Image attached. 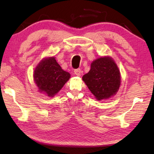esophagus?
Listing matches in <instances>:
<instances>
[{"label": "esophagus", "mask_w": 154, "mask_h": 154, "mask_svg": "<svg viewBox=\"0 0 154 154\" xmlns=\"http://www.w3.org/2000/svg\"><path fill=\"white\" fill-rule=\"evenodd\" d=\"M74 74L77 75V76H80V74H81V70L80 69H76L74 70Z\"/></svg>", "instance_id": "34e87169"}]
</instances>
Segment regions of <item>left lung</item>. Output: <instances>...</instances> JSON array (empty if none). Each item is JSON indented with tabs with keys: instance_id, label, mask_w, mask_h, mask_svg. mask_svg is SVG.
Segmentation results:
<instances>
[{
	"instance_id": "8db88e82",
	"label": "left lung",
	"mask_w": 154,
	"mask_h": 154,
	"mask_svg": "<svg viewBox=\"0 0 154 154\" xmlns=\"http://www.w3.org/2000/svg\"><path fill=\"white\" fill-rule=\"evenodd\" d=\"M95 99L106 100L117 94L121 85V74L111 57H103L94 60L91 69L82 76Z\"/></svg>"
}]
</instances>
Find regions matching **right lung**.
I'll use <instances>...</instances> for the list:
<instances>
[{"label": "right lung", "instance_id": "add662e5", "mask_svg": "<svg viewBox=\"0 0 154 154\" xmlns=\"http://www.w3.org/2000/svg\"><path fill=\"white\" fill-rule=\"evenodd\" d=\"M70 74L64 71L54 57L40 61L33 72V79L39 91L54 97L70 79Z\"/></svg>", "mask_w": 154, "mask_h": 154}]
</instances>
